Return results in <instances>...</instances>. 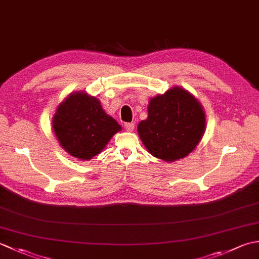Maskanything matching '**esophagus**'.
Listing matches in <instances>:
<instances>
[{
  "label": "esophagus",
  "mask_w": 259,
  "mask_h": 259,
  "mask_svg": "<svg viewBox=\"0 0 259 259\" xmlns=\"http://www.w3.org/2000/svg\"><path fill=\"white\" fill-rule=\"evenodd\" d=\"M124 128H125V130L126 131H134V129H135V123L134 122H129V123H125L124 124Z\"/></svg>",
  "instance_id": "obj_1"
}]
</instances>
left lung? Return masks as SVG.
Returning <instances> with one entry per match:
<instances>
[{
	"instance_id": "1",
	"label": "left lung",
	"mask_w": 259,
	"mask_h": 259,
	"mask_svg": "<svg viewBox=\"0 0 259 259\" xmlns=\"http://www.w3.org/2000/svg\"><path fill=\"white\" fill-rule=\"evenodd\" d=\"M205 129L201 104L180 87L152 98L148 118L138 124L139 137L148 151L170 162L188 156L199 144Z\"/></svg>"
}]
</instances>
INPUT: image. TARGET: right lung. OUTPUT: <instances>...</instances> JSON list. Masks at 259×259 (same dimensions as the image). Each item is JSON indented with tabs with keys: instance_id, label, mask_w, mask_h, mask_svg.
<instances>
[{
	"instance_id": "obj_1",
	"label": "right lung",
	"mask_w": 259,
	"mask_h": 259,
	"mask_svg": "<svg viewBox=\"0 0 259 259\" xmlns=\"http://www.w3.org/2000/svg\"><path fill=\"white\" fill-rule=\"evenodd\" d=\"M52 128L63 149L81 160L99 155L121 125L110 117L96 97L80 91L59 104Z\"/></svg>"
}]
</instances>
